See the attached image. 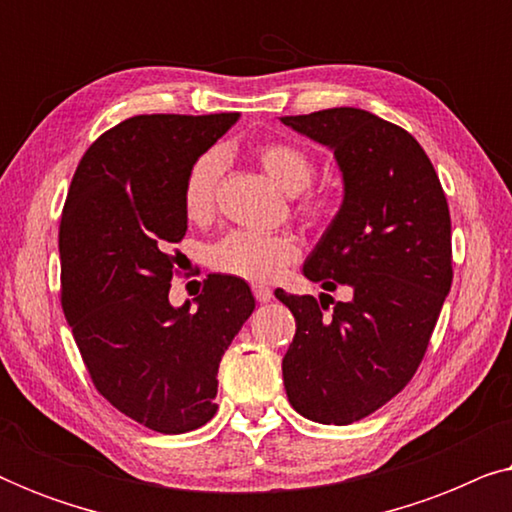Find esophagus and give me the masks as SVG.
<instances>
[{
    "label": "esophagus",
    "instance_id": "esophagus-1",
    "mask_svg": "<svg viewBox=\"0 0 512 512\" xmlns=\"http://www.w3.org/2000/svg\"><path fill=\"white\" fill-rule=\"evenodd\" d=\"M254 296L258 303H270L272 300V289L265 284H254Z\"/></svg>",
    "mask_w": 512,
    "mask_h": 512
}]
</instances>
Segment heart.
<instances>
[{"label":"heart","instance_id":"b5f03b06","mask_svg":"<svg viewBox=\"0 0 512 512\" xmlns=\"http://www.w3.org/2000/svg\"><path fill=\"white\" fill-rule=\"evenodd\" d=\"M258 163L263 172L282 188L284 193H303L314 177L310 156L298 146L286 142H270L258 149ZM223 153L212 149L195 160L184 181V212L188 219L202 221L212 214L216 188L223 174ZM307 219H319L324 205L317 198H307L300 205ZM300 254V244L289 233H251V230H230L219 237L207 251L209 265L251 282H270L279 277L286 265Z\"/></svg>","mask_w":512,"mask_h":512}]
</instances>
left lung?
<instances>
[{
    "label": "left lung",
    "instance_id": "left-lung-1",
    "mask_svg": "<svg viewBox=\"0 0 512 512\" xmlns=\"http://www.w3.org/2000/svg\"><path fill=\"white\" fill-rule=\"evenodd\" d=\"M282 123L333 151L342 202L303 275L324 291L345 284L333 312L314 296H275L296 317L284 354L293 410L345 426L373 415L415 375L452 286L450 209L429 156L410 132L356 107Z\"/></svg>",
    "mask_w": 512,
    "mask_h": 512
}]
</instances>
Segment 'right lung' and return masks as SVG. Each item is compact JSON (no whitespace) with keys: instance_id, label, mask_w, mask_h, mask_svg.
I'll return each instance as SVG.
<instances>
[{"instance_id":"add662e5","label":"right lung","mask_w":512,"mask_h":512,"mask_svg":"<svg viewBox=\"0 0 512 512\" xmlns=\"http://www.w3.org/2000/svg\"><path fill=\"white\" fill-rule=\"evenodd\" d=\"M240 114L132 116L76 167L60 221L62 310L95 387L158 433L214 417L221 356L256 300L233 275H209L174 307L170 247L188 230L191 165Z\"/></svg>"}]
</instances>
